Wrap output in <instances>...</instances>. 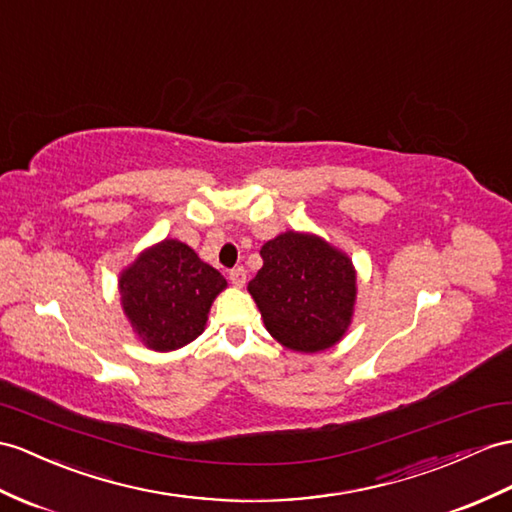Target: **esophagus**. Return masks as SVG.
<instances>
[{
  "instance_id": "esophagus-1",
  "label": "esophagus",
  "mask_w": 512,
  "mask_h": 512,
  "mask_svg": "<svg viewBox=\"0 0 512 512\" xmlns=\"http://www.w3.org/2000/svg\"><path fill=\"white\" fill-rule=\"evenodd\" d=\"M245 280H247V271L243 267H236V269L230 271V282L234 286H239V289H241V286L245 284Z\"/></svg>"
}]
</instances>
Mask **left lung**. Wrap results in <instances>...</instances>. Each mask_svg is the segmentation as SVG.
I'll use <instances>...</instances> for the list:
<instances>
[{
  "mask_svg": "<svg viewBox=\"0 0 512 512\" xmlns=\"http://www.w3.org/2000/svg\"><path fill=\"white\" fill-rule=\"evenodd\" d=\"M263 267L247 284L269 334L293 352L315 354L347 332L356 304V269L315 234L284 232L260 249Z\"/></svg>",
  "mask_w": 512,
  "mask_h": 512,
  "instance_id": "left-lung-1",
  "label": "left lung"
}]
</instances>
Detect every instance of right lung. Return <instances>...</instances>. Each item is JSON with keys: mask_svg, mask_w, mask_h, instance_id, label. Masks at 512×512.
Here are the masks:
<instances>
[{"mask_svg": "<svg viewBox=\"0 0 512 512\" xmlns=\"http://www.w3.org/2000/svg\"><path fill=\"white\" fill-rule=\"evenodd\" d=\"M228 282L193 249L165 239L121 271V306L145 347L171 352L204 332L208 310Z\"/></svg>", "mask_w": 512, "mask_h": 512, "instance_id": "1", "label": "right lung"}]
</instances>
